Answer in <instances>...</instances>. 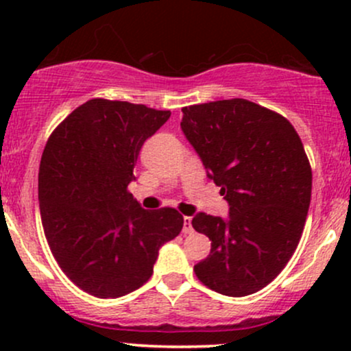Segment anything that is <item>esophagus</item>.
Segmentation results:
<instances>
[{"label": "esophagus", "mask_w": 351, "mask_h": 351, "mask_svg": "<svg viewBox=\"0 0 351 351\" xmlns=\"http://www.w3.org/2000/svg\"><path fill=\"white\" fill-rule=\"evenodd\" d=\"M195 232V229L191 226V217L189 216H184L183 217V234H193Z\"/></svg>", "instance_id": "obj_1"}]
</instances>
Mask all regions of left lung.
<instances>
[{"instance_id":"obj_1","label":"left lung","mask_w":351,"mask_h":351,"mask_svg":"<svg viewBox=\"0 0 351 351\" xmlns=\"http://www.w3.org/2000/svg\"><path fill=\"white\" fill-rule=\"evenodd\" d=\"M181 110V130L229 204L228 219L193 217L211 241L195 274L223 295H251L279 276L304 231L312 195L304 145L285 117L245 99Z\"/></svg>"}]
</instances>
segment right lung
<instances>
[{
	"label": "right lung",
	"mask_w": 351,
	"mask_h": 351,
	"mask_svg": "<svg viewBox=\"0 0 351 351\" xmlns=\"http://www.w3.org/2000/svg\"><path fill=\"white\" fill-rule=\"evenodd\" d=\"M170 110L92 99L52 132L39 167V209L52 256L84 292L117 299L152 277L160 247L175 239L183 216L148 211L128 184L145 140Z\"/></svg>",
	"instance_id": "obj_1"
}]
</instances>
